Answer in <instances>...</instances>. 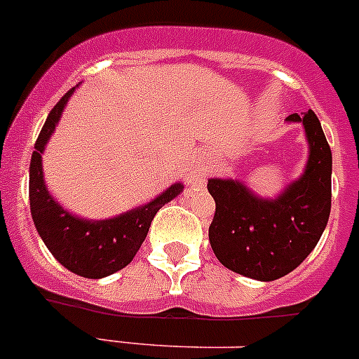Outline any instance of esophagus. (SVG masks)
I'll use <instances>...</instances> for the list:
<instances>
[{
    "label": "esophagus",
    "mask_w": 359,
    "mask_h": 359,
    "mask_svg": "<svg viewBox=\"0 0 359 359\" xmlns=\"http://www.w3.org/2000/svg\"><path fill=\"white\" fill-rule=\"evenodd\" d=\"M210 169V154L207 151H199L198 158H196L194 170L198 172V176H205Z\"/></svg>",
    "instance_id": "obj_1"
}]
</instances>
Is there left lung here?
<instances>
[{"label": "left lung", "mask_w": 359, "mask_h": 359, "mask_svg": "<svg viewBox=\"0 0 359 359\" xmlns=\"http://www.w3.org/2000/svg\"><path fill=\"white\" fill-rule=\"evenodd\" d=\"M287 123H302L309 145L304 172L273 199L255 194L231 177L208 180L215 214L208 239L224 268L271 282L291 273L318 244L331 214L332 154L318 116L290 115Z\"/></svg>", "instance_id": "left-lung-1"}]
</instances>
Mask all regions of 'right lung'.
I'll return each mask as SVG.
<instances>
[{
    "instance_id": "right-lung-1",
    "label": "right lung",
    "mask_w": 359,
    "mask_h": 359,
    "mask_svg": "<svg viewBox=\"0 0 359 359\" xmlns=\"http://www.w3.org/2000/svg\"><path fill=\"white\" fill-rule=\"evenodd\" d=\"M75 88L53 106L34 145L28 182L30 212L43 243L66 269L84 278H104L133 261L156 212L182 194L183 183H172L145 205L98 221L79 217L57 203L44 182L43 152Z\"/></svg>"
}]
</instances>
